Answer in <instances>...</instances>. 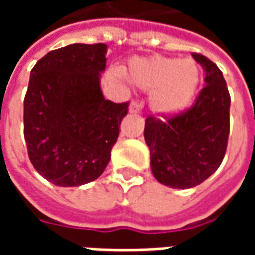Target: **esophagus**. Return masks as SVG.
Segmentation results:
<instances>
[{
  "instance_id": "34e87169",
  "label": "esophagus",
  "mask_w": 255,
  "mask_h": 255,
  "mask_svg": "<svg viewBox=\"0 0 255 255\" xmlns=\"http://www.w3.org/2000/svg\"><path fill=\"white\" fill-rule=\"evenodd\" d=\"M140 111H142V105L139 102H136V101H132L129 104V106H128V112L129 113H140Z\"/></svg>"
}]
</instances>
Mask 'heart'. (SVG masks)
I'll return each instance as SVG.
<instances>
[{
  "label": "heart",
  "mask_w": 255,
  "mask_h": 255,
  "mask_svg": "<svg viewBox=\"0 0 255 255\" xmlns=\"http://www.w3.org/2000/svg\"><path fill=\"white\" fill-rule=\"evenodd\" d=\"M127 75L138 89L153 91L150 108L162 119L176 117L187 111L202 82V71L194 60L162 56L132 60Z\"/></svg>",
  "instance_id": "heart-1"
}]
</instances>
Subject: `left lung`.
<instances>
[{
    "instance_id": "1",
    "label": "left lung",
    "mask_w": 255,
    "mask_h": 255,
    "mask_svg": "<svg viewBox=\"0 0 255 255\" xmlns=\"http://www.w3.org/2000/svg\"><path fill=\"white\" fill-rule=\"evenodd\" d=\"M192 58L205 71V87L190 111L166 120L149 117L144 140L153 176L171 188H191L219 169L230 135L231 98L223 72L202 54Z\"/></svg>"
}]
</instances>
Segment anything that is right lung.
<instances>
[{"label": "right lung", "mask_w": 255, "mask_h": 255, "mask_svg": "<svg viewBox=\"0 0 255 255\" xmlns=\"http://www.w3.org/2000/svg\"><path fill=\"white\" fill-rule=\"evenodd\" d=\"M105 43H73L49 52L30 73L24 139L36 172L60 187L98 179L111 160L128 104L105 100Z\"/></svg>", "instance_id": "right-lung-1"}]
</instances>
